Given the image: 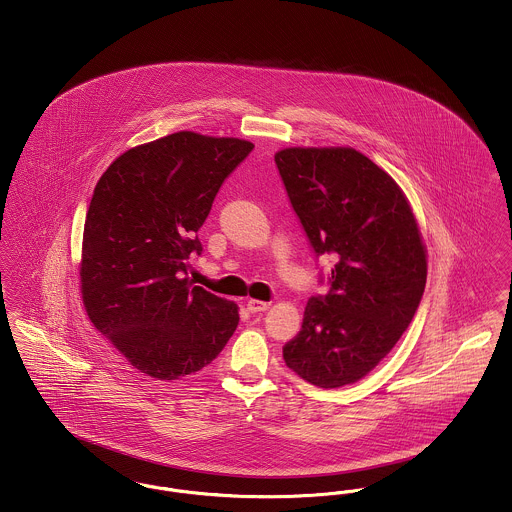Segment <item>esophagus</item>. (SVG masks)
<instances>
[{
	"label": "esophagus",
	"mask_w": 512,
	"mask_h": 512,
	"mask_svg": "<svg viewBox=\"0 0 512 512\" xmlns=\"http://www.w3.org/2000/svg\"><path fill=\"white\" fill-rule=\"evenodd\" d=\"M267 309V301H259V299H249V301H247V311H249V313H263V311H267Z\"/></svg>",
	"instance_id": "34e87169"
}]
</instances>
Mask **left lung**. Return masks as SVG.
Instances as JSON below:
<instances>
[{"label": "left lung", "instance_id": "obj_1", "mask_svg": "<svg viewBox=\"0 0 512 512\" xmlns=\"http://www.w3.org/2000/svg\"><path fill=\"white\" fill-rule=\"evenodd\" d=\"M274 161L313 251L338 257L330 292L309 299L284 361L313 386L341 388L409 328L426 286V247L397 182L357 149L286 147Z\"/></svg>", "mask_w": 512, "mask_h": 512}]
</instances>
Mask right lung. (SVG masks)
Instances as JSON below:
<instances>
[{"label": "right lung", "mask_w": 512, "mask_h": 512, "mask_svg": "<svg viewBox=\"0 0 512 512\" xmlns=\"http://www.w3.org/2000/svg\"><path fill=\"white\" fill-rule=\"evenodd\" d=\"M251 149L182 130L124 151L99 178L82 238V301L99 332L151 378L209 365L240 322L234 301L186 274L203 251L197 230L215 195Z\"/></svg>", "instance_id": "right-lung-1"}]
</instances>
